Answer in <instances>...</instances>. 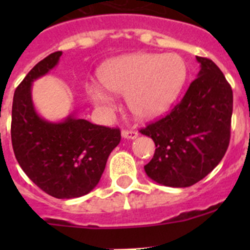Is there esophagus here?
<instances>
[{
  "label": "esophagus",
  "mask_w": 250,
  "mask_h": 250,
  "mask_svg": "<svg viewBox=\"0 0 250 250\" xmlns=\"http://www.w3.org/2000/svg\"><path fill=\"white\" fill-rule=\"evenodd\" d=\"M138 132H135V130H132V129H123L122 130V137L125 138V139H137L138 138Z\"/></svg>",
  "instance_id": "obj_1"
}]
</instances>
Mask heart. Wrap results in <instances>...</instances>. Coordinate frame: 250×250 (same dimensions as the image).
<instances>
[{
    "label": "heart",
    "instance_id": "b5f03b06",
    "mask_svg": "<svg viewBox=\"0 0 250 250\" xmlns=\"http://www.w3.org/2000/svg\"><path fill=\"white\" fill-rule=\"evenodd\" d=\"M100 84L113 94H127V105L137 117L162 116L178 99L186 80V65L178 54L134 53L105 62L98 71ZM89 97L100 110L109 111L112 98L100 88Z\"/></svg>",
    "mask_w": 250,
    "mask_h": 250
}]
</instances>
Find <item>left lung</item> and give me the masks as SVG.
I'll return each instance as SVG.
<instances>
[{
	"label": "left lung",
	"instance_id": "obj_1",
	"mask_svg": "<svg viewBox=\"0 0 250 250\" xmlns=\"http://www.w3.org/2000/svg\"><path fill=\"white\" fill-rule=\"evenodd\" d=\"M183 99L165 117L141 128L155 141L148 178L170 188H188L219 165L230 144L233 94L230 83L208 58Z\"/></svg>",
	"mask_w": 250,
	"mask_h": 250
}]
</instances>
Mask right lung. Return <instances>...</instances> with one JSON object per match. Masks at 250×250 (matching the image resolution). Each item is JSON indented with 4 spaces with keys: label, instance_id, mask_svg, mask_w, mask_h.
<instances>
[{
    "label": "right lung",
    "instance_id": "obj_1",
    "mask_svg": "<svg viewBox=\"0 0 250 250\" xmlns=\"http://www.w3.org/2000/svg\"><path fill=\"white\" fill-rule=\"evenodd\" d=\"M54 52L37 62L14 92L12 145L25 174L55 198L87 195L99 183L111 151L120 144V128L93 125L70 115L62 122L40 117L31 99V84L59 62Z\"/></svg>",
    "mask_w": 250,
    "mask_h": 250
}]
</instances>
